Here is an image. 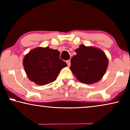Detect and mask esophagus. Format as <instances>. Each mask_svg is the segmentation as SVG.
I'll return each instance as SVG.
<instances>
[{
  "mask_svg": "<svg viewBox=\"0 0 130 130\" xmlns=\"http://www.w3.org/2000/svg\"><path fill=\"white\" fill-rule=\"evenodd\" d=\"M66 63H67V66H68L69 67L70 66V64H71V63H70V60H67V61H66Z\"/></svg>",
  "mask_w": 130,
  "mask_h": 130,
  "instance_id": "esophagus-1",
  "label": "esophagus"
}]
</instances>
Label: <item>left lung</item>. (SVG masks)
I'll return each instance as SVG.
<instances>
[{
  "label": "left lung",
  "instance_id": "1",
  "mask_svg": "<svg viewBox=\"0 0 130 130\" xmlns=\"http://www.w3.org/2000/svg\"><path fill=\"white\" fill-rule=\"evenodd\" d=\"M71 58L70 70L78 80L89 85L103 77L108 66V59L102 50L81 44Z\"/></svg>",
  "mask_w": 130,
  "mask_h": 130
}]
</instances>
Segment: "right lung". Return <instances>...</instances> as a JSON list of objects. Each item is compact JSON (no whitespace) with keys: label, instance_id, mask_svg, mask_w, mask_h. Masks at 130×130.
<instances>
[{"label":"right lung","instance_id":"right-lung-1","mask_svg":"<svg viewBox=\"0 0 130 130\" xmlns=\"http://www.w3.org/2000/svg\"><path fill=\"white\" fill-rule=\"evenodd\" d=\"M23 66L28 79L43 86L56 80L61 69L67 65L60 58L57 50L39 47L25 56Z\"/></svg>","mask_w":130,"mask_h":130}]
</instances>
